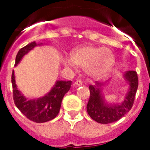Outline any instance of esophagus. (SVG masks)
I'll return each mask as SVG.
<instances>
[{
  "label": "esophagus",
  "mask_w": 150,
  "mask_h": 150,
  "mask_svg": "<svg viewBox=\"0 0 150 150\" xmlns=\"http://www.w3.org/2000/svg\"><path fill=\"white\" fill-rule=\"evenodd\" d=\"M75 86H82V81L81 79L76 80V81H75Z\"/></svg>",
  "instance_id": "1"
}]
</instances>
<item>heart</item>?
Wrapping results in <instances>:
<instances>
[{"instance_id":"obj_1","label":"heart","mask_w":150,"mask_h":150,"mask_svg":"<svg viewBox=\"0 0 150 150\" xmlns=\"http://www.w3.org/2000/svg\"><path fill=\"white\" fill-rule=\"evenodd\" d=\"M115 62L114 53L107 48L93 46H83L73 50L71 58H65L66 66L75 68L80 66L86 68L87 74L93 78L104 76L111 71Z\"/></svg>"}]
</instances>
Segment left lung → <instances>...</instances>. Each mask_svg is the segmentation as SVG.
<instances>
[{
	"instance_id": "obj_1",
	"label": "left lung",
	"mask_w": 150,
	"mask_h": 150,
	"mask_svg": "<svg viewBox=\"0 0 150 150\" xmlns=\"http://www.w3.org/2000/svg\"><path fill=\"white\" fill-rule=\"evenodd\" d=\"M125 77L129 82L130 89L125 100L120 105L107 104L103 101L100 90L98 89V86H100L99 82H96L94 86H89L90 96L86 110L93 120L100 124L112 123L118 121L132 109L139 86L137 72L135 71H128L125 74Z\"/></svg>"
}]
</instances>
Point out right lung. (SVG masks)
Masks as SVG:
<instances>
[{
    "label": "right lung",
    "mask_w": 150,
    "mask_h": 150,
    "mask_svg": "<svg viewBox=\"0 0 150 150\" xmlns=\"http://www.w3.org/2000/svg\"><path fill=\"white\" fill-rule=\"evenodd\" d=\"M36 46H37L36 42H32L21 48L16 55L15 65H17L25 54L33 49ZM11 83L13 100L18 109L30 121L36 123H43L54 119L58 114L62 99L66 93L69 91L71 81H57L50 93L46 96L33 100H27L18 90L15 84L14 71L11 75Z\"/></svg>",
    "instance_id": "add662e5"
}]
</instances>
